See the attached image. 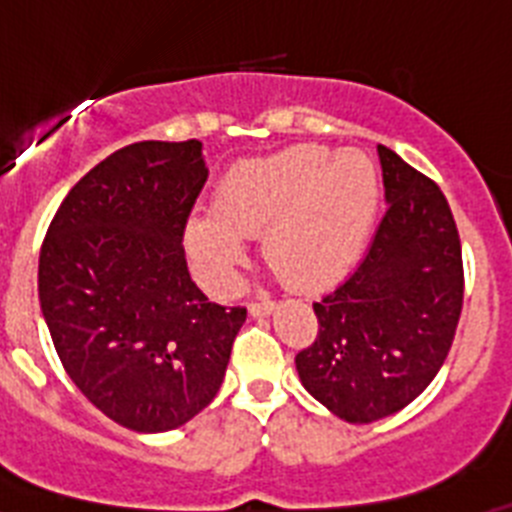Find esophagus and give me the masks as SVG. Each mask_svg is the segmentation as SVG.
<instances>
[{"label":"esophagus","mask_w":512,"mask_h":512,"mask_svg":"<svg viewBox=\"0 0 512 512\" xmlns=\"http://www.w3.org/2000/svg\"><path fill=\"white\" fill-rule=\"evenodd\" d=\"M274 310V302L271 300H256L248 305V312H251L253 318H261V315H269V312Z\"/></svg>","instance_id":"obj_1"}]
</instances>
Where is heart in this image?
Instances as JSON below:
<instances>
[{
	"label": "heart",
	"mask_w": 512,
	"mask_h": 512,
	"mask_svg": "<svg viewBox=\"0 0 512 512\" xmlns=\"http://www.w3.org/2000/svg\"><path fill=\"white\" fill-rule=\"evenodd\" d=\"M379 205L372 158L330 156L305 143L248 161L225 176L212 215L189 220L187 251L202 282L225 289L243 259V238L264 233V261L287 287L323 289L359 259Z\"/></svg>",
	"instance_id": "b5f03b06"
}]
</instances>
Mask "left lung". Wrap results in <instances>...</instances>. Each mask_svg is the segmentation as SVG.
Returning a JSON list of instances; mask_svg holds the SVG:
<instances>
[{
    "label": "left lung",
    "instance_id": "8db88e82",
    "mask_svg": "<svg viewBox=\"0 0 512 512\" xmlns=\"http://www.w3.org/2000/svg\"><path fill=\"white\" fill-rule=\"evenodd\" d=\"M379 161L390 207L361 264L312 302L318 336L295 356L305 390L348 423L387 418L433 382L464 305L449 202L387 146Z\"/></svg>",
    "mask_w": 512,
    "mask_h": 512
}]
</instances>
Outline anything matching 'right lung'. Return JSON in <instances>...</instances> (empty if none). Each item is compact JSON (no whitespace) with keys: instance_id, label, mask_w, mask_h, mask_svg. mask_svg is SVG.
<instances>
[{"instance_id":"1","label":"right lung","mask_w":512,"mask_h":512,"mask_svg":"<svg viewBox=\"0 0 512 512\" xmlns=\"http://www.w3.org/2000/svg\"><path fill=\"white\" fill-rule=\"evenodd\" d=\"M205 182L200 140H140L81 176L40 246L58 359L130 431H174L205 410L246 323V307L210 302L189 277L182 238Z\"/></svg>"}]
</instances>
